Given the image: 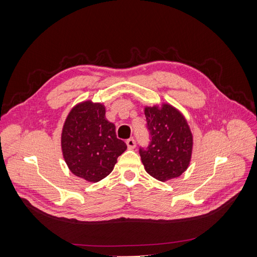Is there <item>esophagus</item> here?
Returning a JSON list of instances; mask_svg holds the SVG:
<instances>
[{
    "mask_svg": "<svg viewBox=\"0 0 257 257\" xmlns=\"http://www.w3.org/2000/svg\"><path fill=\"white\" fill-rule=\"evenodd\" d=\"M126 145H127V147H128V149H134V148H136V141H134L133 139H128L127 141H126Z\"/></svg>",
    "mask_w": 257,
    "mask_h": 257,
    "instance_id": "obj_1",
    "label": "esophagus"
}]
</instances>
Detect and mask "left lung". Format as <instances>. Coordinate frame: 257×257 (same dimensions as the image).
I'll return each mask as SVG.
<instances>
[{
	"label": "left lung",
	"instance_id": "obj_1",
	"mask_svg": "<svg viewBox=\"0 0 257 257\" xmlns=\"http://www.w3.org/2000/svg\"><path fill=\"white\" fill-rule=\"evenodd\" d=\"M150 143L140 148L146 172L159 181L179 177L191 163L193 136L183 114L170 104L145 107Z\"/></svg>",
	"mask_w": 257,
	"mask_h": 257
}]
</instances>
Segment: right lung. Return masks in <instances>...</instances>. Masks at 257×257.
<instances>
[{"label": "right lung", "instance_id": "1", "mask_svg": "<svg viewBox=\"0 0 257 257\" xmlns=\"http://www.w3.org/2000/svg\"><path fill=\"white\" fill-rule=\"evenodd\" d=\"M126 149L114 124L106 119L103 104L84 101L72 108L62 128L61 150L74 175L98 182L111 173Z\"/></svg>", "mask_w": 257, "mask_h": 257}]
</instances>
